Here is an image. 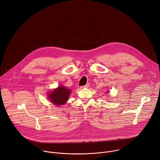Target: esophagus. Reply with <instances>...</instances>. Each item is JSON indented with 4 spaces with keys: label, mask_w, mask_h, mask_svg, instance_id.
Here are the masks:
<instances>
[{
    "label": "esophagus",
    "mask_w": 160,
    "mask_h": 160,
    "mask_svg": "<svg viewBox=\"0 0 160 160\" xmlns=\"http://www.w3.org/2000/svg\"><path fill=\"white\" fill-rule=\"evenodd\" d=\"M90 87V84H89V83H87V84H86V85L82 86V88H88V87Z\"/></svg>",
    "instance_id": "esophagus-1"
}]
</instances>
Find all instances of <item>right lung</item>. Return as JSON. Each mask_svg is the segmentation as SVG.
Segmentation results:
<instances>
[{"label": "right lung", "mask_w": 160, "mask_h": 160, "mask_svg": "<svg viewBox=\"0 0 160 160\" xmlns=\"http://www.w3.org/2000/svg\"><path fill=\"white\" fill-rule=\"evenodd\" d=\"M71 92V90L67 88L64 86L60 85L48 94V99L52 104L56 106H61L66 102Z\"/></svg>", "instance_id": "right-lung-1"}]
</instances>
